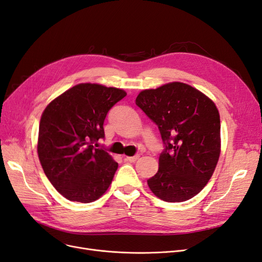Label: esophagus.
Returning a JSON list of instances; mask_svg holds the SVG:
<instances>
[{"mask_svg": "<svg viewBox=\"0 0 262 262\" xmlns=\"http://www.w3.org/2000/svg\"><path fill=\"white\" fill-rule=\"evenodd\" d=\"M139 157H140V155L126 156V157H125V160H126V161H129V162H131V163H134V162H137V161L139 160Z\"/></svg>", "mask_w": 262, "mask_h": 262, "instance_id": "1", "label": "esophagus"}]
</instances>
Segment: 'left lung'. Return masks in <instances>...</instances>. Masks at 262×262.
<instances>
[{
	"mask_svg": "<svg viewBox=\"0 0 262 262\" xmlns=\"http://www.w3.org/2000/svg\"><path fill=\"white\" fill-rule=\"evenodd\" d=\"M136 104L158 126L165 146L157 172L147 180L149 189L166 202L191 199L208 184L220 157L215 104L180 82L142 91Z\"/></svg>",
	"mask_w": 262,
	"mask_h": 262,
	"instance_id": "left-lung-1",
	"label": "left lung"
}]
</instances>
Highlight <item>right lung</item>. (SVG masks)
I'll use <instances>...</instances> for the list:
<instances>
[{
    "label": "right lung",
    "mask_w": 262,
    "mask_h": 262,
    "mask_svg": "<svg viewBox=\"0 0 262 262\" xmlns=\"http://www.w3.org/2000/svg\"><path fill=\"white\" fill-rule=\"evenodd\" d=\"M125 95L115 87L83 83L52 100L42 113L39 161L52 186L68 200L93 202L112 184L118 163L93 144L105 138L106 116Z\"/></svg>",
    "instance_id": "right-lung-1"
}]
</instances>
